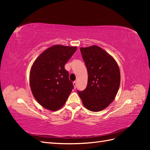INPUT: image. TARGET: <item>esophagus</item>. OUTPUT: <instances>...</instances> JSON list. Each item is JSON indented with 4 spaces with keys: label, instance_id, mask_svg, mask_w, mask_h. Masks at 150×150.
<instances>
[{
    "label": "esophagus",
    "instance_id": "34e87169",
    "mask_svg": "<svg viewBox=\"0 0 150 150\" xmlns=\"http://www.w3.org/2000/svg\"><path fill=\"white\" fill-rule=\"evenodd\" d=\"M73 85H74V88L76 89V85H77V82H76V81H74V82H73Z\"/></svg>",
    "mask_w": 150,
    "mask_h": 150
}]
</instances>
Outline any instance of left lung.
I'll use <instances>...</instances> for the list:
<instances>
[{"label":"left lung","mask_w":150,"mask_h":150,"mask_svg":"<svg viewBox=\"0 0 150 150\" xmlns=\"http://www.w3.org/2000/svg\"><path fill=\"white\" fill-rule=\"evenodd\" d=\"M87 67L88 84L78 91L83 105L93 112L102 111L114 101L120 85V71L116 61L96 45L81 47Z\"/></svg>","instance_id":"left-lung-1"}]
</instances>
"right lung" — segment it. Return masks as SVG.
<instances>
[{"instance_id":"right-lung-1","label":"right lung","mask_w":150,"mask_h":150,"mask_svg":"<svg viewBox=\"0 0 150 150\" xmlns=\"http://www.w3.org/2000/svg\"><path fill=\"white\" fill-rule=\"evenodd\" d=\"M76 47L55 45L45 50L31 67L29 83L35 99L42 107L55 111L61 108L73 89L64 66Z\"/></svg>"}]
</instances>
